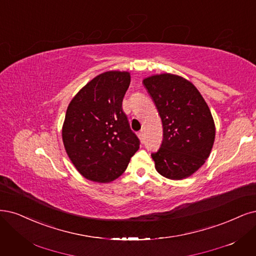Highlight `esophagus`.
<instances>
[{
    "mask_svg": "<svg viewBox=\"0 0 256 256\" xmlns=\"http://www.w3.org/2000/svg\"><path fill=\"white\" fill-rule=\"evenodd\" d=\"M138 138H140V140H144V131H143V129L138 132Z\"/></svg>",
    "mask_w": 256,
    "mask_h": 256,
    "instance_id": "esophagus-1",
    "label": "esophagus"
}]
</instances>
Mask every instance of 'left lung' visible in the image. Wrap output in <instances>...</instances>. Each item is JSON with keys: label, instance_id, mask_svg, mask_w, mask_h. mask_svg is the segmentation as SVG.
Listing matches in <instances>:
<instances>
[{"label": "left lung", "instance_id": "1", "mask_svg": "<svg viewBox=\"0 0 256 256\" xmlns=\"http://www.w3.org/2000/svg\"><path fill=\"white\" fill-rule=\"evenodd\" d=\"M163 125V140L152 154L163 177L181 180L204 164L215 140V124L197 88L181 76L161 74L145 78Z\"/></svg>", "mask_w": 256, "mask_h": 256}]
</instances>
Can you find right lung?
Returning a JSON list of instances; mask_svg holds the SVG:
<instances>
[{"label":"right lung","instance_id":"obj_1","mask_svg":"<svg viewBox=\"0 0 256 256\" xmlns=\"http://www.w3.org/2000/svg\"><path fill=\"white\" fill-rule=\"evenodd\" d=\"M128 72L110 71L93 78L70 102L62 128L66 154L84 178L110 182L124 172L140 148L122 100Z\"/></svg>","mask_w":256,"mask_h":256}]
</instances>
